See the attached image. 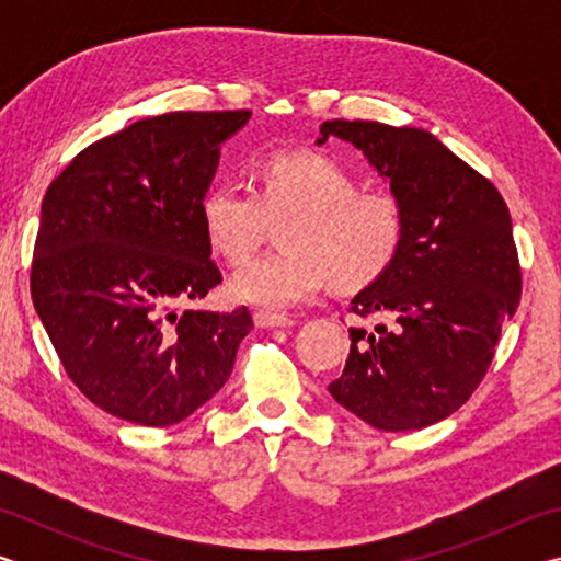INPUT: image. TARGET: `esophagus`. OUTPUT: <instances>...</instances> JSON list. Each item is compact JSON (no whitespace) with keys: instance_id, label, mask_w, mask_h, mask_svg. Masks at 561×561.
Returning <instances> with one entry per match:
<instances>
[{"instance_id":"1","label":"esophagus","mask_w":561,"mask_h":561,"mask_svg":"<svg viewBox=\"0 0 561 561\" xmlns=\"http://www.w3.org/2000/svg\"><path fill=\"white\" fill-rule=\"evenodd\" d=\"M254 324L260 329H289L297 324V319H291L287 314H272V311H254Z\"/></svg>"}]
</instances>
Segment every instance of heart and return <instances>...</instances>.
Returning a JSON list of instances; mask_svg holds the SVG:
<instances>
[{
  "mask_svg": "<svg viewBox=\"0 0 561 561\" xmlns=\"http://www.w3.org/2000/svg\"><path fill=\"white\" fill-rule=\"evenodd\" d=\"M284 216V250L262 254L230 282L237 301L272 314L311 301L331 277L346 289L376 282L396 262L405 237V213L396 195L358 190L348 168L314 150L264 158L254 193L220 183L201 201L205 242L230 264L250 260L272 220Z\"/></svg>",
  "mask_w": 561,
  "mask_h": 561,
  "instance_id": "b5f03b06",
  "label": "heart"
}]
</instances>
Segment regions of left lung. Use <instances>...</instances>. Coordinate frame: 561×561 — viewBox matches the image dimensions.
Wrapping results in <instances>:
<instances>
[{
    "instance_id": "obj_1",
    "label": "left lung",
    "mask_w": 561,
    "mask_h": 561,
    "mask_svg": "<svg viewBox=\"0 0 561 561\" xmlns=\"http://www.w3.org/2000/svg\"><path fill=\"white\" fill-rule=\"evenodd\" d=\"M319 130V146L339 136L364 150L405 213L396 262L348 307L386 321L351 327L344 374L329 393L378 431L425 428L474 393L517 311L522 270L507 203L428 130L344 118Z\"/></svg>"
}]
</instances>
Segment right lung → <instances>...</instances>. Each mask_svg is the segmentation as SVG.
I'll return each instance as SVG.
<instances>
[{"label":"right lung","instance_id":"1","mask_svg":"<svg viewBox=\"0 0 561 561\" xmlns=\"http://www.w3.org/2000/svg\"><path fill=\"white\" fill-rule=\"evenodd\" d=\"M252 111H175L83 148L46 190L32 301L64 371L93 405L163 428L232 374L247 307L195 309L222 282L201 201L220 144Z\"/></svg>","mask_w":561,"mask_h":561}]
</instances>
